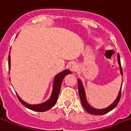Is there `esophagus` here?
<instances>
[{
    "label": "esophagus",
    "mask_w": 131,
    "mask_h": 131,
    "mask_svg": "<svg viewBox=\"0 0 131 131\" xmlns=\"http://www.w3.org/2000/svg\"><path fill=\"white\" fill-rule=\"evenodd\" d=\"M77 68H78V66L75 63L70 64L69 66V69L71 72H74L77 69Z\"/></svg>",
    "instance_id": "34e87169"
}]
</instances>
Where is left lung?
<instances>
[{
    "label": "left lung",
    "instance_id": "1",
    "mask_svg": "<svg viewBox=\"0 0 131 131\" xmlns=\"http://www.w3.org/2000/svg\"><path fill=\"white\" fill-rule=\"evenodd\" d=\"M117 62H118L119 66V70H120V73H121L122 76H123V72H122V69L121 62H120V57L119 53H117ZM78 91H79V95H80V98L81 100V103L83 106L84 108L89 113L93 115H104L107 113L111 111H112L113 108H115L117 104H118L119 100H120V97H121V90H122V86L120 87V89L119 91L118 95L117 96L116 99L115 100L114 102H113L111 105H109L108 107L105 108H102V109H97L95 108L94 107H93L90 105L89 102H87V99L86 97V93L84 88L83 84L82 82V81L79 78H78Z\"/></svg>",
    "mask_w": 131,
    "mask_h": 131
}]
</instances>
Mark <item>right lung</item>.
I'll use <instances>...</instances> for the list:
<instances>
[{"label": "right lung", "instance_id": "1", "mask_svg": "<svg viewBox=\"0 0 131 131\" xmlns=\"http://www.w3.org/2000/svg\"><path fill=\"white\" fill-rule=\"evenodd\" d=\"M8 63H9V70H10V55H9V58H8ZM71 73L69 70L66 69L64 70L63 71L59 73L58 74H57L54 77V80H53V89L51 95L47 101H45L43 103L38 104H29L27 103L25 101H23L18 95V97L19 100L23 104L25 107L29 108V109L32 110L34 111H38V112H44L47 110L50 109L51 108L53 107V106L56 104L58 98L59 93H60V88H61L62 82L64 78L68 74ZM10 81V78H9Z\"/></svg>", "mask_w": 131, "mask_h": 131}]
</instances>
